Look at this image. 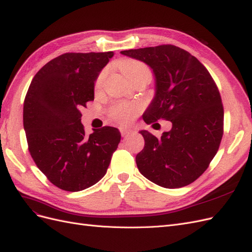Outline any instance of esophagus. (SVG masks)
Segmentation results:
<instances>
[{"instance_id": "obj_1", "label": "esophagus", "mask_w": 252, "mask_h": 252, "mask_svg": "<svg viewBox=\"0 0 252 252\" xmlns=\"http://www.w3.org/2000/svg\"><path fill=\"white\" fill-rule=\"evenodd\" d=\"M120 131H121V134L123 136L128 135V134H130V133L133 132L132 129L129 128V127H120Z\"/></svg>"}]
</instances>
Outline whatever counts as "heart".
Here are the masks:
<instances>
[{
    "label": "heart",
    "instance_id": "1",
    "mask_svg": "<svg viewBox=\"0 0 252 252\" xmlns=\"http://www.w3.org/2000/svg\"><path fill=\"white\" fill-rule=\"evenodd\" d=\"M120 68L122 72L124 73L125 77L130 81L133 82L141 78H146L150 80V70L149 68L140 61L135 60H124L120 63ZM105 78V71H103L95 82V87L98 88L102 85V82ZM142 107L138 103H118L113 106L110 110V114L112 119L116 120L119 123L126 124L131 122L139 112L141 111Z\"/></svg>",
    "mask_w": 252,
    "mask_h": 252
}]
</instances>
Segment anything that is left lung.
Returning a JSON list of instances; mask_svg holds the SVG:
<instances>
[{
  "label": "left lung",
  "instance_id": "1",
  "mask_svg": "<svg viewBox=\"0 0 252 252\" xmlns=\"http://www.w3.org/2000/svg\"><path fill=\"white\" fill-rule=\"evenodd\" d=\"M121 55L141 61L154 72L155 96L143 120L172 123L158 139L140 131L145 146L135 157L139 171L165 188L189 185L207 169L223 136L224 110L215 81L199 60L173 45Z\"/></svg>",
  "mask_w": 252,
  "mask_h": 252
}]
</instances>
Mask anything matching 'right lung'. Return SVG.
<instances>
[{
  "mask_svg": "<svg viewBox=\"0 0 252 252\" xmlns=\"http://www.w3.org/2000/svg\"><path fill=\"white\" fill-rule=\"evenodd\" d=\"M112 51L64 53L37 71L24 101L23 124L29 152L47 179L66 191L100 181L121 141L118 128L87 135L81 109L94 100V83Z\"/></svg>",
  "mask_w": 252,
  "mask_h": 252,
  "instance_id": "obj_1",
  "label": "right lung"
}]
</instances>
